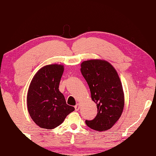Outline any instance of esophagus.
Masks as SVG:
<instances>
[{
    "label": "esophagus",
    "instance_id": "34e87169",
    "mask_svg": "<svg viewBox=\"0 0 156 156\" xmlns=\"http://www.w3.org/2000/svg\"><path fill=\"white\" fill-rule=\"evenodd\" d=\"M75 108V110L76 111V112H78V111L79 110V109H80V104H77L76 105V106L74 107Z\"/></svg>",
    "mask_w": 156,
    "mask_h": 156
}]
</instances>
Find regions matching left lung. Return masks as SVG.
<instances>
[{
  "instance_id": "obj_1",
  "label": "left lung",
  "mask_w": 156,
  "mask_h": 156,
  "mask_svg": "<svg viewBox=\"0 0 156 156\" xmlns=\"http://www.w3.org/2000/svg\"><path fill=\"white\" fill-rule=\"evenodd\" d=\"M80 72L98 109L96 117L91 120H86V125L94 130L106 131L119 119L125 105L119 76L110 63L100 60L82 62Z\"/></svg>"
}]
</instances>
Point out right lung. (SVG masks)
<instances>
[{
  "label": "right lung",
  "mask_w": 156,
  "mask_h": 156,
  "mask_svg": "<svg viewBox=\"0 0 156 156\" xmlns=\"http://www.w3.org/2000/svg\"><path fill=\"white\" fill-rule=\"evenodd\" d=\"M63 71L64 67L60 65L44 66L30 83L27 97L28 112L34 122L41 128L57 127L75 109L67 105L59 91Z\"/></svg>",
  "instance_id": "obj_1"
}]
</instances>
